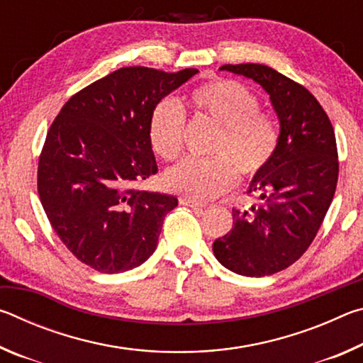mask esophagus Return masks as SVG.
Wrapping results in <instances>:
<instances>
[{"mask_svg":"<svg viewBox=\"0 0 363 363\" xmlns=\"http://www.w3.org/2000/svg\"><path fill=\"white\" fill-rule=\"evenodd\" d=\"M181 203L186 206H190L195 211H201L205 208L203 203H200V201H195V200H190V199H181Z\"/></svg>","mask_w":363,"mask_h":363,"instance_id":"34e87169","label":"esophagus"}]
</instances>
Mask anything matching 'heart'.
Returning a JSON list of instances; mask_svg holds the SVG:
<instances>
[{
	"label": "heart",
	"mask_w": 363,
	"mask_h": 363,
	"mask_svg": "<svg viewBox=\"0 0 363 363\" xmlns=\"http://www.w3.org/2000/svg\"><path fill=\"white\" fill-rule=\"evenodd\" d=\"M192 106L219 125L210 160H184L164 176L167 187L190 200H211L237 184V173L255 177L267 167L279 144L274 120L259 110L257 97L232 79H214L190 94ZM182 108L164 99L153 108L149 138L153 152L171 162L179 157L184 134Z\"/></svg>",
	"instance_id": "heart-1"
}]
</instances>
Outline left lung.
Masks as SVG:
<instances>
[{"label":"left lung","instance_id":"obj_1","mask_svg":"<svg viewBox=\"0 0 363 363\" xmlns=\"http://www.w3.org/2000/svg\"><path fill=\"white\" fill-rule=\"evenodd\" d=\"M256 82L280 121L272 160L250 182L259 203L232 210L233 225L216 238V259L245 277H266L291 266L314 240L333 200L337 150L328 115L304 86L261 64L223 65Z\"/></svg>","mask_w":363,"mask_h":363}]
</instances>
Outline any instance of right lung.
Segmentation results:
<instances>
[{
  "label": "right lung",
  "instance_id": "obj_1",
  "mask_svg": "<svg viewBox=\"0 0 363 363\" xmlns=\"http://www.w3.org/2000/svg\"><path fill=\"white\" fill-rule=\"evenodd\" d=\"M196 73L123 67L72 96L49 128L38 162L41 205L60 242L91 269L125 272L157 250L177 199L136 187L158 171L152 112Z\"/></svg>",
  "mask_w": 363,
  "mask_h": 363
}]
</instances>
